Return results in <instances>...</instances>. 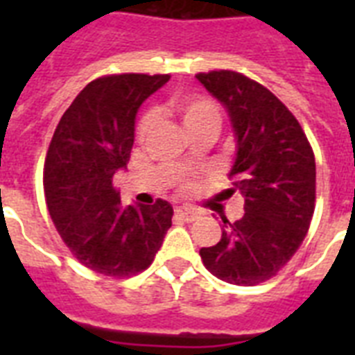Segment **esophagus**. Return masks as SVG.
I'll use <instances>...</instances> for the list:
<instances>
[{"instance_id":"34e87169","label":"esophagus","mask_w":355,"mask_h":355,"mask_svg":"<svg viewBox=\"0 0 355 355\" xmlns=\"http://www.w3.org/2000/svg\"><path fill=\"white\" fill-rule=\"evenodd\" d=\"M175 216L178 217V219H182V221H188V223H193L197 221L200 217L199 211L191 210V208H177L175 210Z\"/></svg>"}]
</instances>
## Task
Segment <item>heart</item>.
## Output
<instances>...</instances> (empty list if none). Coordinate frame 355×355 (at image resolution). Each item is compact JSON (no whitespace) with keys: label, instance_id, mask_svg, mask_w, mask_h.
<instances>
[{"label":"heart","instance_id":"heart-1","mask_svg":"<svg viewBox=\"0 0 355 355\" xmlns=\"http://www.w3.org/2000/svg\"><path fill=\"white\" fill-rule=\"evenodd\" d=\"M175 108H177L178 116L182 119L184 128L195 127V125H200V123L206 121H214L219 125V110H217L216 103L206 99V97H180V99L175 101ZM153 123H155L153 114H144L141 116V119L138 121V128H136V134H138L139 139L149 132ZM186 188H189V186H186Z\"/></svg>","mask_w":355,"mask_h":355}]
</instances>
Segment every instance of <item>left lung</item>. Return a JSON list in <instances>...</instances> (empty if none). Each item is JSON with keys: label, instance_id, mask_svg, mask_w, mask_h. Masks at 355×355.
<instances>
[{"label": "left lung", "instance_id": "8db88e82", "mask_svg": "<svg viewBox=\"0 0 355 355\" xmlns=\"http://www.w3.org/2000/svg\"><path fill=\"white\" fill-rule=\"evenodd\" d=\"M227 108L236 156L228 177L245 199L236 223L223 219L221 241L200 248L206 269L234 286L269 280L293 258L315 210V156L300 123L256 80L236 71L195 75Z\"/></svg>", "mask_w": 355, "mask_h": 355}]
</instances>
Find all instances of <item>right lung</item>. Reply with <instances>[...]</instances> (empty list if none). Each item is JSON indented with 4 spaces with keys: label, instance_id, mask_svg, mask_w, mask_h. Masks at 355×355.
I'll return each mask as SVG.
<instances>
[{
    "label": "right lung",
    "instance_id": "1",
    "mask_svg": "<svg viewBox=\"0 0 355 355\" xmlns=\"http://www.w3.org/2000/svg\"><path fill=\"white\" fill-rule=\"evenodd\" d=\"M169 75L123 73L92 80L58 121L44 166V193L62 241L88 269L132 276L147 269L171 227L173 206H121L114 175L127 169L141 103Z\"/></svg>",
    "mask_w": 355,
    "mask_h": 355
}]
</instances>
